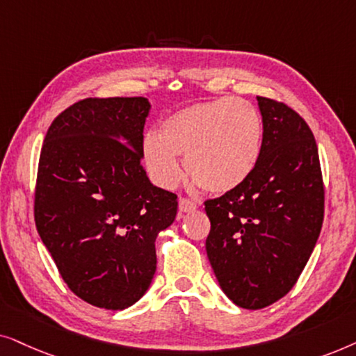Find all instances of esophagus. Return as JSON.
<instances>
[{
  "instance_id": "obj_1",
  "label": "esophagus",
  "mask_w": 356,
  "mask_h": 356,
  "mask_svg": "<svg viewBox=\"0 0 356 356\" xmlns=\"http://www.w3.org/2000/svg\"><path fill=\"white\" fill-rule=\"evenodd\" d=\"M197 203L193 202V200H191V198H181V200H179V210H181L182 213H187V211H193V210H197Z\"/></svg>"
}]
</instances>
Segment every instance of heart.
<instances>
[{"label":"heart","mask_w":356,"mask_h":356,"mask_svg":"<svg viewBox=\"0 0 356 356\" xmlns=\"http://www.w3.org/2000/svg\"><path fill=\"white\" fill-rule=\"evenodd\" d=\"M264 125L257 108L238 97H218L170 113L159 135L143 140V158L159 186L182 177L177 156L198 187L210 193L234 191L248 181L262 151Z\"/></svg>","instance_id":"b5f03b06"}]
</instances>
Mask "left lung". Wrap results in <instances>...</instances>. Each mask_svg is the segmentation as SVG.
Segmentation results:
<instances>
[{
	"label": "left lung",
	"instance_id": "left-lung-1",
	"mask_svg": "<svg viewBox=\"0 0 356 356\" xmlns=\"http://www.w3.org/2000/svg\"><path fill=\"white\" fill-rule=\"evenodd\" d=\"M264 123L254 172L205 202L207 255L221 290L244 309L273 305L295 286L319 238L324 184L314 135L286 104L257 97Z\"/></svg>",
	"mask_w": 356,
	"mask_h": 356
}]
</instances>
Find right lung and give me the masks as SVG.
Here are the masks:
<instances>
[{"instance_id": "add662e5", "label": "right lung", "mask_w": 356, "mask_h": 356, "mask_svg": "<svg viewBox=\"0 0 356 356\" xmlns=\"http://www.w3.org/2000/svg\"><path fill=\"white\" fill-rule=\"evenodd\" d=\"M146 97H88L51 122L40 151L34 218L66 285L104 309L145 295L154 241L177 215V195L143 165Z\"/></svg>"}]
</instances>
